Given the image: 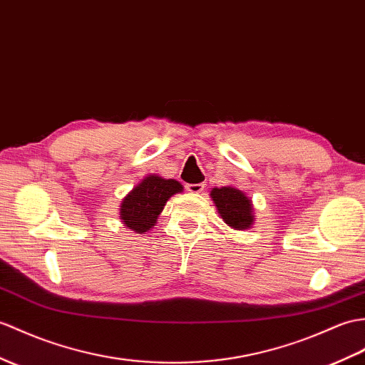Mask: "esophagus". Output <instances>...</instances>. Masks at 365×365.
I'll use <instances>...</instances> for the list:
<instances>
[{
    "label": "esophagus",
    "instance_id": "1",
    "mask_svg": "<svg viewBox=\"0 0 365 365\" xmlns=\"http://www.w3.org/2000/svg\"><path fill=\"white\" fill-rule=\"evenodd\" d=\"M186 191L191 194H199L203 191V183H188L186 185Z\"/></svg>",
    "mask_w": 365,
    "mask_h": 365
}]
</instances>
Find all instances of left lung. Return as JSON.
<instances>
[{"label":"left lung","instance_id":"left-lung-1","mask_svg":"<svg viewBox=\"0 0 365 365\" xmlns=\"http://www.w3.org/2000/svg\"><path fill=\"white\" fill-rule=\"evenodd\" d=\"M210 196L215 202L217 213L228 227L245 230L255 221L252 213V200L241 190L233 186H222V188L211 190Z\"/></svg>","mask_w":365,"mask_h":365}]
</instances>
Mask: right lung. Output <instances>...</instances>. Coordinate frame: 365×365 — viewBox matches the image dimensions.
I'll list each match as a JSON object with an SVG mask.
<instances>
[{"label":"right lung","instance_id":"1","mask_svg":"<svg viewBox=\"0 0 365 365\" xmlns=\"http://www.w3.org/2000/svg\"><path fill=\"white\" fill-rule=\"evenodd\" d=\"M183 186L174 179H163L150 174L123 199L120 217L133 233H144L157 222L168 199L182 192Z\"/></svg>","mask_w":365,"mask_h":365}]
</instances>
